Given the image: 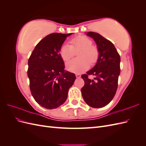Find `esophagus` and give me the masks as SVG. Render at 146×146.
Wrapping results in <instances>:
<instances>
[{
    "label": "esophagus",
    "mask_w": 146,
    "mask_h": 146,
    "mask_svg": "<svg viewBox=\"0 0 146 146\" xmlns=\"http://www.w3.org/2000/svg\"><path fill=\"white\" fill-rule=\"evenodd\" d=\"M76 77H77V78H79L81 77V75H80V74H76Z\"/></svg>",
    "instance_id": "34e87169"
}]
</instances>
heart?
Instances as JSON below:
<instances>
[{
	"instance_id": "obj_1",
	"label": "heart",
	"mask_w": 146,
	"mask_h": 146,
	"mask_svg": "<svg viewBox=\"0 0 146 146\" xmlns=\"http://www.w3.org/2000/svg\"><path fill=\"white\" fill-rule=\"evenodd\" d=\"M92 44V42L89 38L80 35L72 39L71 45L64 43L61 46L60 54L65 61L72 58L75 51L80 50L78 53V57L80 58L72 60L66 64V68L69 71L76 74L82 73L89 68L90 63L95 62L98 52Z\"/></svg>"
}]
</instances>
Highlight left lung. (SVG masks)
<instances>
[{"instance_id":"8db88e82","label":"left lung","mask_w":146,"mask_h":146,"mask_svg":"<svg viewBox=\"0 0 146 146\" xmlns=\"http://www.w3.org/2000/svg\"><path fill=\"white\" fill-rule=\"evenodd\" d=\"M86 35L96 43L99 56L94 67L82 76L85 85L81 91L85 102L92 108H99L108 104L116 94L121 58L111 41L98 33L89 32ZM90 74L95 76L94 79L88 78Z\"/></svg>"}]
</instances>
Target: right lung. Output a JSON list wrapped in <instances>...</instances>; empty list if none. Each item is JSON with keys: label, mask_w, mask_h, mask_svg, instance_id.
<instances>
[{"label": "right lung", "mask_w": 146, "mask_h": 146, "mask_svg": "<svg viewBox=\"0 0 146 146\" xmlns=\"http://www.w3.org/2000/svg\"><path fill=\"white\" fill-rule=\"evenodd\" d=\"M73 34L54 33L38 42L28 61L30 88L36 102L54 109L63 104L76 75L64 70L60 50L66 38Z\"/></svg>", "instance_id": "add662e5"}]
</instances>
